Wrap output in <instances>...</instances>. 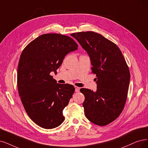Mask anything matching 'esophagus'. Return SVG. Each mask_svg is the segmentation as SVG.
<instances>
[{
    "label": "esophagus",
    "mask_w": 148,
    "mask_h": 148,
    "mask_svg": "<svg viewBox=\"0 0 148 148\" xmlns=\"http://www.w3.org/2000/svg\"><path fill=\"white\" fill-rule=\"evenodd\" d=\"M74 88H75V92H79L80 91V88L77 86H74Z\"/></svg>",
    "instance_id": "1"
}]
</instances>
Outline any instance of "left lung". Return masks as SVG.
<instances>
[{
	"label": "left lung",
	"mask_w": 148,
	"mask_h": 148,
	"mask_svg": "<svg viewBox=\"0 0 148 148\" xmlns=\"http://www.w3.org/2000/svg\"><path fill=\"white\" fill-rule=\"evenodd\" d=\"M88 54L92 73L96 75L97 90L81 88L85 96V114L98 125L110 124L122 112L127 99L130 72L119 47L93 32L71 34Z\"/></svg>",
	"instance_id": "obj_1"
}]
</instances>
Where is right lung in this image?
<instances>
[{
	"label": "right lung",
	"instance_id": "1",
	"mask_svg": "<svg viewBox=\"0 0 148 148\" xmlns=\"http://www.w3.org/2000/svg\"><path fill=\"white\" fill-rule=\"evenodd\" d=\"M77 47L69 36L47 34L30 42L21 55L19 95L27 114L41 127L53 129L64 121L63 110L75 88L69 84H57L50 73H57L64 57Z\"/></svg>",
	"mask_w": 148,
	"mask_h": 148
}]
</instances>
